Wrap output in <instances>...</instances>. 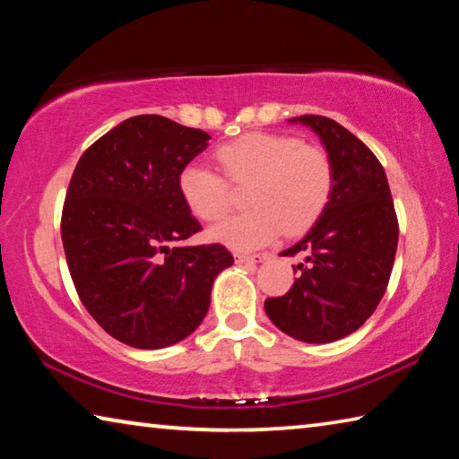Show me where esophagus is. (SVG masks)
<instances>
[{
    "instance_id": "obj_1",
    "label": "esophagus",
    "mask_w": 459,
    "mask_h": 459,
    "mask_svg": "<svg viewBox=\"0 0 459 459\" xmlns=\"http://www.w3.org/2000/svg\"><path fill=\"white\" fill-rule=\"evenodd\" d=\"M267 255H248V253H235V261L237 263H261L265 261Z\"/></svg>"
}]
</instances>
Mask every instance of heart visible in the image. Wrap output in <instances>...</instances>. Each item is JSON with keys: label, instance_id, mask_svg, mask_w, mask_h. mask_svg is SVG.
<instances>
[{"label": "heart", "instance_id": "heart-1", "mask_svg": "<svg viewBox=\"0 0 459 459\" xmlns=\"http://www.w3.org/2000/svg\"><path fill=\"white\" fill-rule=\"evenodd\" d=\"M227 181L198 161L184 166L178 190L196 219L214 222L232 206V186H248L253 211L230 216L208 238L235 251H253L281 235H304L328 206L333 168L328 153L285 134H247L216 150Z\"/></svg>", "mask_w": 459, "mask_h": 459}]
</instances>
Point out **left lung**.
<instances>
[{
    "label": "left lung",
    "instance_id": "left-lung-1",
    "mask_svg": "<svg viewBox=\"0 0 459 459\" xmlns=\"http://www.w3.org/2000/svg\"><path fill=\"white\" fill-rule=\"evenodd\" d=\"M290 123L307 126L322 139L333 168L328 206L307 235L283 257L306 255L291 290L265 299L279 330L309 344H325L360 328L386 291L399 222L386 174L377 155L346 127L322 115Z\"/></svg>",
    "mask_w": 459,
    "mask_h": 459
}]
</instances>
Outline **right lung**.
<instances>
[{
    "instance_id": "add662e5",
    "label": "right lung",
    "mask_w": 459,
    "mask_h": 459,
    "mask_svg": "<svg viewBox=\"0 0 459 459\" xmlns=\"http://www.w3.org/2000/svg\"><path fill=\"white\" fill-rule=\"evenodd\" d=\"M211 135L161 115H137L81 155L62 208V245L76 293L108 336L158 351L204 320L216 275L235 259L219 243L184 247L202 230L178 176Z\"/></svg>"
}]
</instances>
